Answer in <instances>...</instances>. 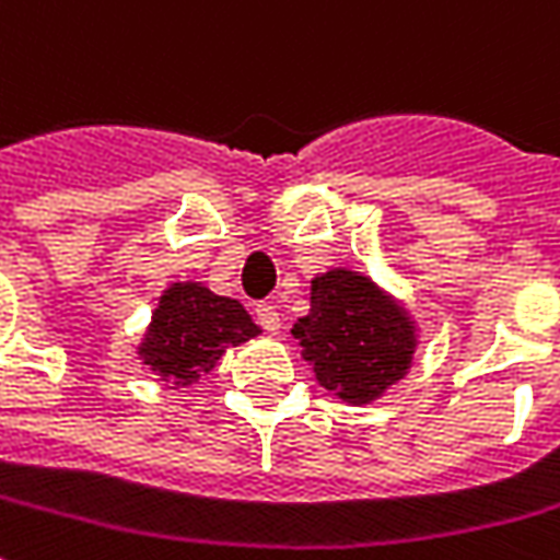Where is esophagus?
Instances as JSON below:
<instances>
[{
  "label": "esophagus",
  "mask_w": 560,
  "mask_h": 560,
  "mask_svg": "<svg viewBox=\"0 0 560 560\" xmlns=\"http://www.w3.org/2000/svg\"><path fill=\"white\" fill-rule=\"evenodd\" d=\"M254 315H257V324H260L267 334H279L281 318H279V308L272 306V303H260V306L254 308Z\"/></svg>",
  "instance_id": "esophagus-1"
}]
</instances>
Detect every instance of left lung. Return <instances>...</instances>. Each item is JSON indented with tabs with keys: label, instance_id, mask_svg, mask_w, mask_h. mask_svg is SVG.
Wrapping results in <instances>:
<instances>
[{
	"label": "left lung",
	"instance_id": "left-lung-1",
	"mask_svg": "<svg viewBox=\"0 0 560 560\" xmlns=\"http://www.w3.org/2000/svg\"><path fill=\"white\" fill-rule=\"evenodd\" d=\"M312 308L293 324V339L320 388L342 402H373L409 373L418 334L409 312L354 269L312 279Z\"/></svg>",
	"mask_w": 560,
	"mask_h": 560
}]
</instances>
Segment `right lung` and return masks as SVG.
Returning <instances> with one entry per match:
<instances>
[{
  "label": "right lung",
  "instance_id": "add662e5",
  "mask_svg": "<svg viewBox=\"0 0 560 560\" xmlns=\"http://www.w3.org/2000/svg\"><path fill=\"white\" fill-rule=\"evenodd\" d=\"M260 334L240 300L218 296L199 281H175L160 296L139 358L172 388H187L214 370L226 348Z\"/></svg>",
  "mask_w": 560,
  "mask_h": 560
}]
</instances>
